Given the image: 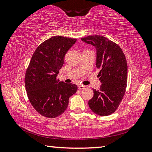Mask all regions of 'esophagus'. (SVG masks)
I'll return each instance as SVG.
<instances>
[{
    "label": "esophagus",
    "mask_w": 152,
    "mask_h": 152,
    "mask_svg": "<svg viewBox=\"0 0 152 152\" xmlns=\"http://www.w3.org/2000/svg\"><path fill=\"white\" fill-rule=\"evenodd\" d=\"M78 88L79 90H83L84 88H86V86H84V85H78Z\"/></svg>",
    "instance_id": "esophagus-1"
}]
</instances>
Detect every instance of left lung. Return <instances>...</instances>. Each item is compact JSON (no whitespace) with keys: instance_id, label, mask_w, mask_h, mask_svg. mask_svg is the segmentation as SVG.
<instances>
[{"instance_id":"obj_1","label":"left lung","mask_w":152,"mask_h":152,"mask_svg":"<svg viewBox=\"0 0 152 152\" xmlns=\"http://www.w3.org/2000/svg\"><path fill=\"white\" fill-rule=\"evenodd\" d=\"M81 40L96 50V66L101 85L93 89L94 96L88 101L92 112L100 116H108L116 110L125 93L127 82V64L119 45L101 35H90Z\"/></svg>"}]
</instances>
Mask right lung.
<instances>
[{
    "instance_id": "add662e5",
    "label": "right lung",
    "mask_w": 152,
    "mask_h": 152,
    "mask_svg": "<svg viewBox=\"0 0 152 152\" xmlns=\"http://www.w3.org/2000/svg\"><path fill=\"white\" fill-rule=\"evenodd\" d=\"M76 39L54 36L38 46L32 56L25 76L27 94L33 107L42 116L55 118L66 110L69 98L78 87L57 78L67 51Z\"/></svg>"
}]
</instances>
